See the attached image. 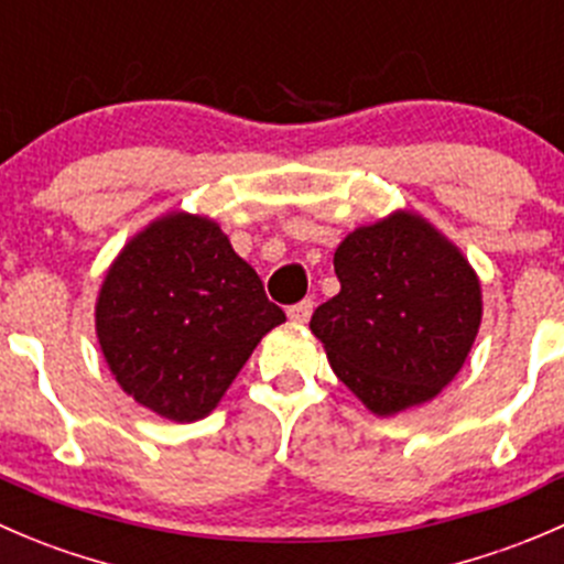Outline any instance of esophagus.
<instances>
[{
  "label": "esophagus",
  "instance_id": "obj_1",
  "mask_svg": "<svg viewBox=\"0 0 564 564\" xmlns=\"http://www.w3.org/2000/svg\"><path fill=\"white\" fill-rule=\"evenodd\" d=\"M289 319L297 322V325H303V322L311 319V314H314V300H300V303L289 305Z\"/></svg>",
  "mask_w": 564,
  "mask_h": 564
}]
</instances>
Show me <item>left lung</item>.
Returning <instances> with one entry per match:
<instances>
[{
    "mask_svg": "<svg viewBox=\"0 0 564 564\" xmlns=\"http://www.w3.org/2000/svg\"><path fill=\"white\" fill-rule=\"evenodd\" d=\"M341 292L311 316L338 380L377 415L433 399L460 371L482 319L460 250L415 215L349 234L333 256Z\"/></svg>",
    "mask_w": 564,
    "mask_h": 564,
    "instance_id": "left-lung-1",
    "label": "left lung"
}]
</instances>
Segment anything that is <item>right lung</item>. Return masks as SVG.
Masks as SVG:
<instances>
[{"mask_svg":"<svg viewBox=\"0 0 564 564\" xmlns=\"http://www.w3.org/2000/svg\"><path fill=\"white\" fill-rule=\"evenodd\" d=\"M286 322L220 226L167 215L104 278L96 333L115 380L173 421L204 419L267 330Z\"/></svg>","mask_w":564,"mask_h":564,"instance_id":"1","label":"right lung"}]
</instances>
